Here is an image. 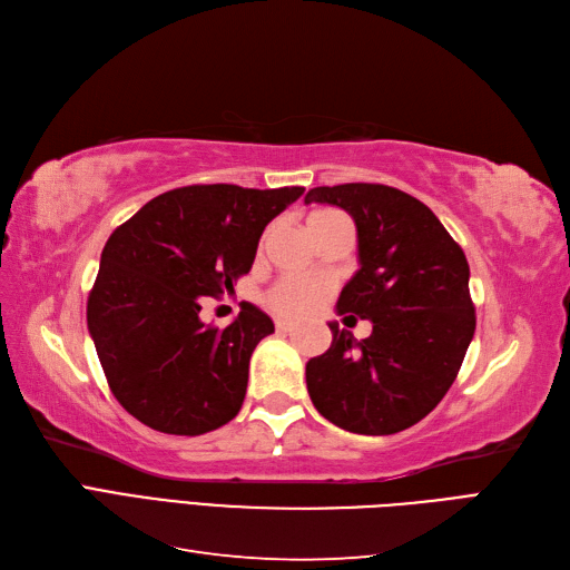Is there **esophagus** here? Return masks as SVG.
Listing matches in <instances>:
<instances>
[{"label": "esophagus", "instance_id": "esophagus-1", "mask_svg": "<svg viewBox=\"0 0 570 570\" xmlns=\"http://www.w3.org/2000/svg\"><path fill=\"white\" fill-rule=\"evenodd\" d=\"M275 331H278V333H292V331H295V323L285 321V318H278V321H275Z\"/></svg>", "mask_w": 570, "mask_h": 570}]
</instances>
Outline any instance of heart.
Returning <instances> with one entry per match:
<instances>
[{"mask_svg":"<svg viewBox=\"0 0 570 570\" xmlns=\"http://www.w3.org/2000/svg\"><path fill=\"white\" fill-rule=\"evenodd\" d=\"M340 212L333 209H316L308 214L306 226H314V223H321L325 218H333ZM325 295V287L314 281H299V278H285L278 285L271 289L268 304L275 308V312L287 314V316H302L308 314L312 308L321 304Z\"/></svg>","mask_w":570,"mask_h":570,"instance_id":"b5f03b06","label":"heart"}]
</instances>
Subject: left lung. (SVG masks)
Listing matches in <instances>:
<instances>
[{
	"label": "left lung",
	"mask_w": 570,
	"mask_h": 570,
	"mask_svg": "<svg viewBox=\"0 0 570 570\" xmlns=\"http://www.w3.org/2000/svg\"><path fill=\"white\" fill-rule=\"evenodd\" d=\"M304 202L333 204L354 218L358 271L335 308L344 321L373 323L361 342L327 323L333 344L308 358V396L323 419L350 433H400L442 402L473 340L469 262L440 218L396 187H314Z\"/></svg>",
	"instance_id": "obj_1"
}]
</instances>
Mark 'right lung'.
Returning a JSON list of instances; mask_svg holds the SVG:
<instances>
[{
    "label": "right lung",
    "instance_id": "1",
    "mask_svg": "<svg viewBox=\"0 0 570 570\" xmlns=\"http://www.w3.org/2000/svg\"><path fill=\"white\" fill-rule=\"evenodd\" d=\"M302 193L187 185L154 197L111 233L88 299V331L130 416L187 438L237 416L252 352L275 327L249 302L223 331L204 325L199 299L233 292L264 228Z\"/></svg>",
    "mask_w": 570,
    "mask_h": 570
}]
</instances>
